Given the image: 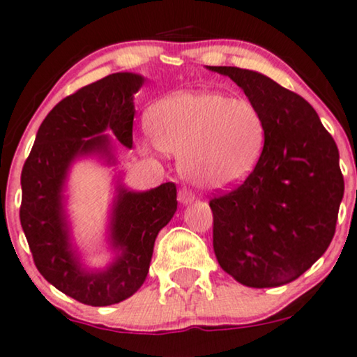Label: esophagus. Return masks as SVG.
Listing matches in <instances>:
<instances>
[{"label":"esophagus","mask_w":357,"mask_h":357,"mask_svg":"<svg viewBox=\"0 0 357 357\" xmlns=\"http://www.w3.org/2000/svg\"><path fill=\"white\" fill-rule=\"evenodd\" d=\"M178 201L181 204H190L195 201V195L190 190H186V188H183V190H179L178 192Z\"/></svg>","instance_id":"1"}]
</instances>
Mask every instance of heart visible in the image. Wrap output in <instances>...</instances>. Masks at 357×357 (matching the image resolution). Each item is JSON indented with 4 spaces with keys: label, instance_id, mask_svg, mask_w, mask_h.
<instances>
[{
    "label": "heart",
    "instance_id": "b5f03b06",
    "mask_svg": "<svg viewBox=\"0 0 357 357\" xmlns=\"http://www.w3.org/2000/svg\"><path fill=\"white\" fill-rule=\"evenodd\" d=\"M148 132L154 146L179 154L184 178L204 191H221L252 173L266 139L261 111L248 100L218 91H188L153 106Z\"/></svg>",
    "mask_w": 357,
    "mask_h": 357
}]
</instances>
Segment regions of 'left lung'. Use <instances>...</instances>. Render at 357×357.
Returning <instances> with one entry per match:
<instances>
[{"instance_id": "1", "label": "left lung", "mask_w": 357, "mask_h": 357, "mask_svg": "<svg viewBox=\"0 0 357 357\" xmlns=\"http://www.w3.org/2000/svg\"><path fill=\"white\" fill-rule=\"evenodd\" d=\"M209 70L229 76L266 124L263 154L252 173L209 201L214 255L244 286L287 284L333 241L344 195L337 146L299 94L256 71Z\"/></svg>"}]
</instances>
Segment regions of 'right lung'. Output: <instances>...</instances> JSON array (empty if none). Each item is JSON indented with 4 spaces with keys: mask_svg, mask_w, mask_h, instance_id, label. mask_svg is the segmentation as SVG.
Returning <instances> with one entry per match:
<instances>
[{
    "mask_svg": "<svg viewBox=\"0 0 357 357\" xmlns=\"http://www.w3.org/2000/svg\"><path fill=\"white\" fill-rule=\"evenodd\" d=\"M143 83L139 75L114 73L59 101L41 123L21 171L20 220L34 264L56 289L88 306L121 303L143 286L156 236L178 209L174 183L143 192L118 184L109 226L113 263L91 271L73 249L63 196L68 169L86 154L114 162L106 130L131 148L132 96Z\"/></svg>",
    "mask_w": 357,
    "mask_h": 357,
    "instance_id": "add662e5",
    "label": "right lung"
}]
</instances>
